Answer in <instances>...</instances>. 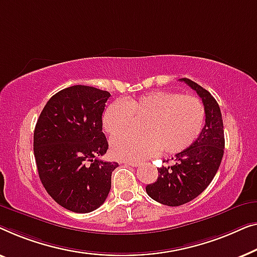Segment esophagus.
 Wrapping results in <instances>:
<instances>
[{"label": "esophagus", "mask_w": 257, "mask_h": 257, "mask_svg": "<svg viewBox=\"0 0 257 257\" xmlns=\"http://www.w3.org/2000/svg\"><path fill=\"white\" fill-rule=\"evenodd\" d=\"M124 164L130 165V166H139V165H140V162H136V161H127V162H124Z\"/></svg>", "instance_id": "esophagus-1"}]
</instances>
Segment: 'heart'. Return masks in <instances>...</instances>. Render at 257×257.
<instances>
[{
    "mask_svg": "<svg viewBox=\"0 0 257 257\" xmlns=\"http://www.w3.org/2000/svg\"><path fill=\"white\" fill-rule=\"evenodd\" d=\"M141 135H123L111 141L117 160L141 161L161 153H183L198 140L205 123V107L197 96L155 91L108 104L102 128L110 137L128 132L133 118H143Z\"/></svg>",
    "mask_w": 257,
    "mask_h": 257,
    "instance_id": "obj_1",
    "label": "heart"
}]
</instances>
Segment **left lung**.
<instances>
[{"label":"left lung","instance_id":"8db88e82","mask_svg":"<svg viewBox=\"0 0 257 257\" xmlns=\"http://www.w3.org/2000/svg\"><path fill=\"white\" fill-rule=\"evenodd\" d=\"M179 80L200 96L206 118L196 142L177 154L172 165L158 168L157 180L146 187L148 196L166 206L184 205L199 196L214 178L225 149L222 115L216 100L197 82L187 78Z\"/></svg>","mask_w":257,"mask_h":257}]
</instances>
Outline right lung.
<instances>
[{"label":"right lung","mask_w":257,"mask_h":257,"mask_svg":"<svg viewBox=\"0 0 257 257\" xmlns=\"http://www.w3.org/2000/svg\"><path fill=\"white\" fill-rule=\"evenodd\" d=\"M110 93L75 85L56 93L43 108L34 133L39 178L53 200L75 213L99 208L110 191L115 162L108 150L102 113Z\"/></svg>","instance_id":"1"}]
</instances>
